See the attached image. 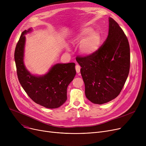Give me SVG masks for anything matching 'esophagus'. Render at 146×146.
<instances>
[{
    "instance_id": "1",
    "label": "esophagus",
    "mask_w": 146,
    "mask_h": 146,
    "mask_svg": "<svg viewBox=\"0 0 146 146\" xmlns=\"http://www.w3.org/2000/svg\"><path fill=\"white\" fill-rule=\"evenodd\" d=\"M75 68H76V72H77L78 73H79L80 72V66L79 65H76Z\"/></svg>"
}]
</instances>
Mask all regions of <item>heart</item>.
I'll list each match as a JSON object with an SVG mask.
<instances>
[{"label": "heart", "mask_w": 146, "mask_h": 146, "mask_svg": "<svg viewBox=\"0 0 146 146\" xmlns=\"http://www.w3.org/2000/svg\"><path fill=\"white\" fill-rule=\"evenodd\" d=\"M73 42L80 43L79 51L82 56L90 57L94 55L100 47L101 35L92 27H86L75 35Z\"/></svg>", "instance_id": "obj_1"}]
</instances>
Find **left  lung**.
Returning <instances> with one entry per match:
<instances>
[{
  "mask_svg": "<svg viewBox=\"0 0 146 146\" xmlns=\"http://www.w3.org/2000/svg\"><path fill=\"white\" fill-rule=\"evenodd\" d=\"M130 49L127 38L118 23L109 18L108 35L94 55L78 57L85 86V95L95 104L117 98L128 78Z\"/></svg>",
  "mask_w": 146,
  "mask_h": 146,
  "instance_id": "obj_1",
  "label": "left lung"
}]
</instances>
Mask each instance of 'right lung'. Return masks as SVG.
Segmentation results:
<instances>
[{"label":"right lung","instance_id":"1","mask_svg":"<svg viewBox=\"0 0 146 146\" xmlns=\"http://www.w3.org/2000/svg\"><path fill=\"white\" fill-rule=\"evenodd\" d=\"M32 28L21 34L15 51L17 75L23 89L32 100L47 108H57L67 100V89L76 72L75 63H57L42 76L31 73L24 62L25 35Z\"/></svg>","mask_w":146,"mask_h":146}]
</instances>
